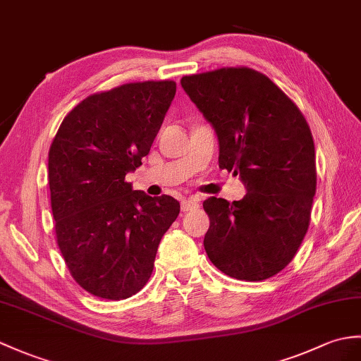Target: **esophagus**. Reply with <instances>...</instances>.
<instances>
[{"label":"esophagus","instance_id":"obj_1","mask_svg":"<svg viewBox=\"0 0 361 361\" xmlns=\"http://www.w3.org/2000/svg\"><path fill=\"white\" fill-rule=\"evenodd\" d=\"M197 207H198V201L195 198H189V200H183L181 201V211L183 212L195 211Z\"/></svg>","mask_w":361,"mask_h":361}]
</instances>
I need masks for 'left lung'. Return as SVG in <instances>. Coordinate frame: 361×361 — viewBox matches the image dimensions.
Instances as JSON below:
<instances>
[{
  "label": "left lung",
  "mask_w": 361,
  "mask_h": 361,
  "mask_svg": "<svg viewBox=\"0 0 361 361\" xmlns=\"http://www.w3.org/2000/svg\"><path fill=\"white\" fill-rule=\"evenodd\" d=\"M181 87L219 138L220 169L240 173L246 195L207 198L209 259L237 280L284 269L303 241L317 189L309 124L284 92L249 67L189 75Z\"/></svg>",
  "instance_id": "8db88e82"
}]
</instances>
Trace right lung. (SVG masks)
Listing matches in <instances>:
<instances>
[{"instance_id": "1", "label": "right lung", "mask_w": 361, "mask_h": 361, "mask_svg": "<svg viewBox=\"0 0 361 361\" xmlns=\"http://www.w3.org/2000/svg\"><path fill=\"white\" fill-rule=\"evenodd\" d=\"M175 92L173 81H145L90 95L50 146L58 247L75 281L95 297L124 300L145 288L180 214L175 198L149 197L124 180L149 154Z\"/></svg>"}]
</instances>
